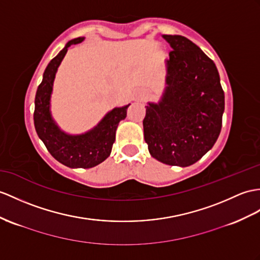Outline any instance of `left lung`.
I'll return each mask as SVG.
<instances>
[{
    "mask_svg": "<svg viewBox=\"0 0 260 260\" xmlns=\"http://www.w3.org/2000/svg\"><path fill=\"white\" fill-rule=\"evenodd\" d=\"M173 50L167 60V90L143 119L150 154L169 166L188 167L216 142L225 100L214 61L181 35H163Z\"/></svg>",
    "mask_w": 260,
    "mask_h": 260,
    "instance_id": "8db88e82",
    "label": "left lung"
}]
</instances>
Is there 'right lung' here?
<instances>
[{"label":"right lung","instance_id":"1","mask_svg":"<svg viewBox=\"0 0 260 260\" xmlns=\"http://www.w3.org/2000/svg\"><path fill=\"white\" fill-rule=\"evenodd\" d=\"M84 41L72 40L64 49L49 61L35 96L34 124L37 135L55 159L69 168L89 169L98 166L109 156L119 122L126 117L128 106L110 111L91 131L81 136H68L55 124L49 112V98L55 74L69 46Z\"/></svg>","mask_w":260,"mask_h":260}]
</instances>
